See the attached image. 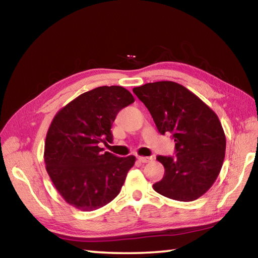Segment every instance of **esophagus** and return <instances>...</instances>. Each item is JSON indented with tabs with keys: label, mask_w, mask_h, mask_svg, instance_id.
I'll list each match as a JSON object with an SVG mask.
<instances>
[{
	"label": "esophagus",
	"mask_w": 258,
	"mask_h": 258,
	"mask_svg": "<svg viewBox=\"0 0 258 258\" xmlns=\"http://www.w3.org/2000/svg\"><path fill=\"white\" fill-rule=\"evenodd\" d=\"M138 160L140 163H149V161L152 160V157H143V156H139Z\"/></svg>",
	"instance_id": "1"
}]
</instances>
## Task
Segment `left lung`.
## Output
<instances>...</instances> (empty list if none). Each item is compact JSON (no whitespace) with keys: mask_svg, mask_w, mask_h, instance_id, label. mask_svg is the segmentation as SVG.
Listing matches in <instances>:
<instances>
[{"mask_svg":"<svg viewBox=\"0 0 258 258\" xmlns=\"http://www.w3.org/2000/svg\"><path fill=\"white\" fill-rule=\"evenodd\" d=\"M160 134L169 132L176 157L158 156L164 177L154 184L158 194L194 202L211 189L225 157V134L215 112L181 84L161 81L134 87Z\"/></svg>","mask_w":258,"mask_h":258,"instance_id":"1","label":"left lung"}]
</instances>
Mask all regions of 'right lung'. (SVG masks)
Listing matches in <instances>:
<instances>
[{
    "label": "right lung",
    "mask_w": 258,
    "mask_h": 258,
    "mask_svg": "<svg viewBox=\"0 0 258 258\" xmlns=\"http://www.w3.org/2000/svg\"><path fill=\"white\" fill-rule=\"evenodd\" d=\"M133 102L124 87L100 86L78 95L52 119L44 147L46 172L73 207L91 212L118 196L135 157L103 152L99 143L112 141L117 113Z\"/></svg>",
    "instance_id": "add662e5"
}]
</instances>
